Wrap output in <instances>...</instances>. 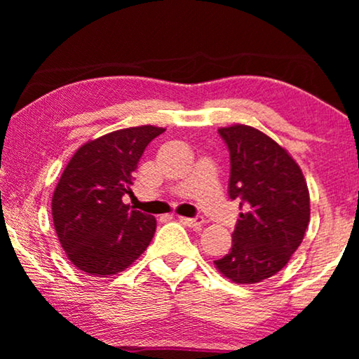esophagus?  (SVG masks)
I'll list each match as a JSON object with an SVG mask.
<instances>
[{
    "label": "esophagus",
    "instance_id": "obj_1",
    "mask_svg": "<svg viewBox=\"0 0 359 359\" xmlns=\"http://www.w3.org/2000/svg\"><path fill=\"white\" fill-rule=\"evenodd\" d=\"M180 222L184 224L186 227L201 229L204 224V217H180Z\"/></svg>",
    "mask_w": 359,
    "mask_h": 359
}]
</instances>
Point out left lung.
<instances>
[{
	"label": "left lung",
	"mask_w": 359,
	"mask_h": 359,
	"mask_svg": "<svg viewBox=\"0 0 359 359\" xmlns=\"http://www.w3.org/2000/svg\"><path fill=\"white\" fill-rule=\"evenodd\" d=\"M230 154V199L240 219L232 248L215 266L238 284H255L286 266L302 243L311 219L307 183L292 156L250 126L219 129Z\"/></svg>",
	"instance_id": "left-lung-1"
}]
</instances>
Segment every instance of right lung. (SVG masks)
<instances>
[{"instance_id":"right-lung-1","label":"right lung","mask_w":359,"mask_h":359,"mask_svg":"<svg viewBox=\"0 0 359 359\" xmlns=\"http://www.w3.org/2000/svg\"><path fill=\"white\" fill-rule=\"evenodd\" d=\"M165 129L155 126L114 130L76 150L52 198L57 237L78 269L112 276L130 266L154 238V215L122 203L132 194L134 171L147 145Z\"/></svg>"}]
</instances>
